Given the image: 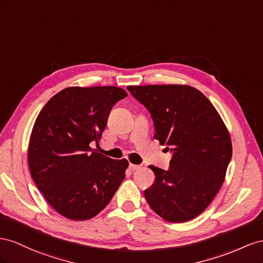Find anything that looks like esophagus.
Masks as SVG:
<instances>
[{"mask_svg": "<svg viewBox=\"0 0 263 263\" xmlns=\"http://www.w3.org/2000/svg\"><path fill=\"white\" fill-rule=\"evenodd\" d=\"M129 168H130V171L134 172V171L139 170V168H140V166H139V165H136V164H131V163H130V165H129Z\"/></svg>", "mask_w": 263, "mask_h": 263, "instance_id": "esophagus-1", "label": "esophagus"}]
</instances>
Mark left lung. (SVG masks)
<instances>
[{"mask_svg":"<svg viewBox=\"0 0 263 263\" xmlns=\"http://www.w3.org/2000/svg\"><path fill=\"white\" fill-rule=\"evenodd\" d=\"M148 110L154 139L173 153L168 170L149 165L155 181L144 191L153 211L170 222L189 221L209 206L232 155L226 125L213 103L186 85L129 86Z\"/></svg>","mask_w":263,"mask_h":263,"instance_id":"obj_1","label":"left lung"}]
</instances>
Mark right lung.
<instances>
[{"label": "right lung", "instance_id": "obj_1", "mask_svg": "<svg viewBox=\"0 0 263 263\" xmlns=\"http://www.w3.org/2000/svg\"><path fill=\"white\" fill-rule=\"evenodd\" d=\"M126 96L114 86L69 87L49 99L36 119L29 171L45 199L66 218L98 215L124 179L129 162L92 151L90 143L98 144L112 107Z\"/></svg>", "mask_w": 263, "mask_h": 263}]
</instances>
